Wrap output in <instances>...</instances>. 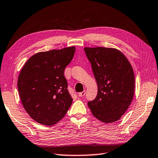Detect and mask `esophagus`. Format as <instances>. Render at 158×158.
Returning <instances> with one entry per match:
<instances>
[{
    "label": "esophagus",
    "mask_w": 158,
    "mask_h": 158,
    "mask_svg": "<svg viewBox=\"0 0 158 158\" xmlns=\"http://www.w3.org/2000/svg\"><path fill=\"white\" fill-rule=\"evenodd\" d=\"M86 94V91H83L82 92H80V93L78 94V96L79 97H83Z\"/></svg>",
    "instance_id": "obj_1"
}]
</instances>
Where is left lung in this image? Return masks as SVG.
Returning <instances> with one entry per match:
<instances>
[{
	"instance_id": "1",
	"label": "left lung",
	"mask_w": 158,
	"mask_h": 158,
	"mask_svg": "<svg viewBox=\"0 0 158 158\" xmlns=\"http://www.w3.org/2000/svg\"><path fill=\"white\" fill-rule=\"evenodd\" d=\"M98 85V94L88 106L102 123H111L124 114L131 103L135 77L129 61L114 48L85 47Z\"/></svg>"
}]
</instances>
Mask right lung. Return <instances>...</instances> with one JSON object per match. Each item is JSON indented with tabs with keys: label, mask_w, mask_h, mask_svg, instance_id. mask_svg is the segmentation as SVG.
Here are the masks:
<instances>
[{
	"label": "right lung",
	"mask_w": 158,
	"mask_h": 158,
	"mask_svg": "<svg viewBox=\"0 0 158 158\" xmlns=\"http://www.w3.org/2000/svg\"><path fill=\"white\" fill-rule=\"evenodd\" d=\"M75 51V47H70L37 53L20 71L18 79L20 100L37 123L53 125L64 118L72 104L64 71Z\"/></svg>",
	"instance_id": "1"
}]
</instances>
